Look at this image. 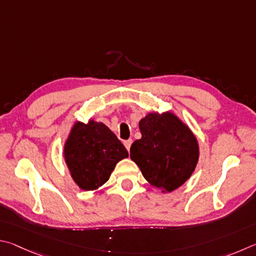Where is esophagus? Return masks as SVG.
<instances>
[{
    "mask_svg": "<svg viewBox=\"0 0 256 256\" xmlns=\"http://www.w3.org/2000/svg\"><path fill=\"white\" fill-rule=\"evenodd\" d=\"M124 146H126V148H127V150H130V146H132V140H124Z\"/></svg>",
    "mask_w": 256,
    "mask_h": 256,
    "instance_id": "34e87169",
    "label": "esophagus"
}]
</instances>
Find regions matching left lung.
Listing matches in <instances>:
<instances>
[{
	"instance_id": "left-lung-1",
	"label": "left lung",
	"mask_w": 256,
	"mask_h": 256,
	"mask_svg": "<svg viewBox=\"0 0 256 256\" xmlns=\"http://www.w3.org/2000/svg\"><path fill=\"white\" fill-rule=\"evenodd\" d=\"M142 138L130 147V158L152 186L171 192L189 178L199 160V145L186 124L172 114L156 112L140 121Z\"/></svg>"
}]
</instances>
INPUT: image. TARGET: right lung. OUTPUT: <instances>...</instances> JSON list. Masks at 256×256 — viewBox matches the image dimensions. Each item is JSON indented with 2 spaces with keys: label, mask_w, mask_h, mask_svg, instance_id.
<instances>
[{
  "label": "right lung",
  "mask_w": 256,
  "mask_h": 256,
  "mask_svg": "<svg viewBox=\"0 0 256 256\" xmlns=\"http://www.w3.org/2000/svg\"><path fill=\"white\" fill-rule=\"evenodd\" d=\"M64 158L76 184L91 191L109 180L116 164L128 158V152L104 124L78 121L65 142Z\"/></svg>",
  "instance_id": "1"
}]
</instances>
